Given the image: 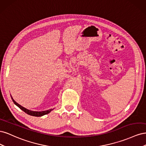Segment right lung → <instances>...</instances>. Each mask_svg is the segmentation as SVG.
<instances>
[{
  "label": "right lung",
  "instance_id": "1",
  "mask_svg": "<svg viewBox=\"0 0 146 146\" xmlns=\"http://www.w3.org/2000/svg\"><path fill=\"white\" fill-rule=\"evenodd\" d=\"M11 99H12L13 102H14V104L16 105H17V107H18L21 110H23V111H24L25 113H26L27 114H29V115H31V116H37V117L42 116L43 115H45V114H47L48 113H49L52 111V110H53V109H50V110H46V111H30V110L25 108L24 107H22L21 105H20L19 104H17L16 102H15V100L12 98V97H11Z\"/></svg>",
  "mask_w": 146,
  "mask_h": 146
}]
</instances>
